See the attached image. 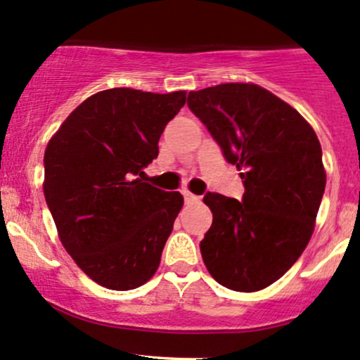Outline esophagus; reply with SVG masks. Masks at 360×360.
I'll return each mask as SVG.
<instances>
[{"label": "esophagus", "mask_w": 360, "mask_h": 360, "mask_svg": "<svg viewBox=\"0 0 360 360\" xmlns=\"http://www.w3.org/2000/svg\"><path fill=\"white\" fill-rule=\"evenodd\" d=\"M183 198H184V203H188V205H190V203L200 202V196L193 195L190 191H183Z\"/></svg>", "instance_id": "obj_1"}]
</instances>
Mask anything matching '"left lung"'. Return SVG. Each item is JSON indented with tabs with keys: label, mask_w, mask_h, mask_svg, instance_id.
<instances>
[{
	"label": "left lung",
	"mask_w": 360,
	"mask_h": 360,
	"mask_svg": "<svg viewBox=\"0 0 360 360\" xmlns=\"http://www.w3.org/2000/svg\"><path fill=\"white\" fill-rule=\"evenodd\" d=\"M229 164L241 170V202L207 193L212 226L200 243L219 285L259 291L278 281L307 247L326 188L316 132L271 91L228 82L188 94Z\"/></svg>",
	"instance_id": "1"
}]
</instances>
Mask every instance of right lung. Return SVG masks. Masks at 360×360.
I'll list each match as a JSON object with an SVG mask.
<instances>
[{"mask_svg": "<svg viewBox=\"0 0 360 360\" xmlns=\"http://www.w3.org/2000/svg\"><path fill=\"white\" fill-rule=\"evenodd\" d=\"M186 91L105 89L82 101L44 151V198L62 245L108 290L145 285L183 209L179 191L143 181Z\"/></svg>", "mask_w": 360, "mask_h": 360, "instance_id": "add662e5", "label": "right lung"}]
</instances>
